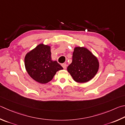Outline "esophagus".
Listing matches in <instances>:
<instances>
[{"label": "esophagus", "instance_id": "obj_1", "mask_svg": "<svg viewBox=\"0 0 125 125\" xmlns=\"http://www.w3.org/2000/svg\"><path fill=\"white\" fill-rule=\"evenodd\" d=\"M62 66L63 67V68H64V69H65L67 68V64H65V63H63V64H62Z\"/></svg>", "mask_w": 125, "mask_h": 125}]
</instances>
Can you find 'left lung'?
I'll return each instance as SVG.
<instances>
[{
    "instance_id": "left-lung-1",
    "label": "left lung",
    "mask_w": 125,
    "mask_h": 125,
    "mask_svg": "<svg viewBox=\"0 0 125 125\" xmlns=\"http://www.w3.org/2000/svg\"><path fill=\"white\" fill-rule=\"evenodd\" d=\"M72 60L67 70L76 82H87L91 80L98 72V60L85 47H75L73 53Z\"/></svg>"
}]
</instances>
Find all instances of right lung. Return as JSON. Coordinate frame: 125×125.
Here are the masks:
<instances>
[{"label":"right lung","instance_id":"1","mask_svg":"<svg viewBox=\"0 0 125 125\" xmlns=\"http://www.w3.org/2000/svg\"><path fill=\"white\" fill-rule=\"evenodd\" d=\"M50 47L41 44L27 54L24 65L31 78L41 83H46L53 79L56 72L63 69L57 61L51 60Z\"/></svg>","mask_w":125,"mask_h":125}]
</instances>
